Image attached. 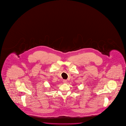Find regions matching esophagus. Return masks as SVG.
<instances>
[{"instance_id": "obj_1", "label": "esophagus", "mask_w": 126, "mask_h": 126, "mask_svg": "<svg viewBox=\"0 0 126 126\" xmlns=\"http://www.w3.org/2000/svg\"><path fill=\"white\" fill-rule=\"evenodd\" d=\"M63 82L64 83H66L67 82V80H63Z\"/></svg>"}]
</instances>
